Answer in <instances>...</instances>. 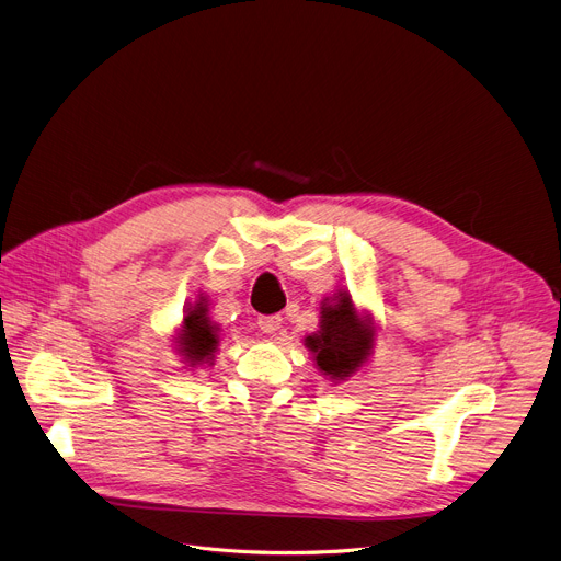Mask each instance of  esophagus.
<instances>
[{"label":"esophagus","mask_w":561,"mask_h":561,"mask_svg":"<svg viewBox=\"0 0 561 561\" xmlns=\"http://www.w3.org/2000/svg\"><path fill=\"white\" fill-rule=\"evenodd\" d=\"M280 323H283V319L278 314H270V317H260L257 319V328H260L262 333H267V335L276 333L278 328H280Z\"/></svg>","instance_id":"1"}]
</instances>
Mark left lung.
<instances>
[{"mask_svg": "<svg viewBox=\"0 0 561 561\" xmlns=\"http://www.w3.org/2000/svg\"><path fill=\"white\" fill-rule=\"evenodd\" d=\"M376 344L371 314L359 312L346 289H340L321 306L319 331L306 337V348L321 376L331 382L348 380L365 367Z\"/></svg>", "mask_w": 561, "mask_h": 561, "instance_id": "8db88e82", "label": "left lung"}]
</instances>
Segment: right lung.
Masks as SVG:
<instances>
[{
  "label": "right lung",
  "mask_w": 561,
  "mask_h": 561,
  "mask_svg": "<svg viewBox=\"0 0 561 561\" xmlns=\"http://www.w3.org/2000/svg\"><path fill=\"white\" fill-rule=\"evenodd\" d=\"M176 353L183 357L187 367L213 365L219 346V328L208 317L206 296H196V301L185 308L183 323L174 337Z\"/></svg>",
  "instance_id": "1"
}]
</instances>
